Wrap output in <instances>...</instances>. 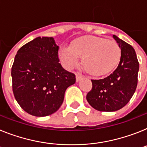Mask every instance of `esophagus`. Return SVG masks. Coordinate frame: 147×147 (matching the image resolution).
<instances>
[{"instance_id": "esophagus-1", "label": "esophagus", "mask_w": 147, "mask_h": 147, "mask_svg": "<svg viewBox=\"0 0 147 147\" xmlns=\"http://www.w3.org/2000/svg\"><path fill=\"white\" fill-rule=\"evenodd\" d=\"M83 78V75L81 74H76V82H79L80 80H82Z\"/></svg>"}]
</instances>
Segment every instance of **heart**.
I'll return each instance as SVG.
<instances>
[{"label": "heart", "instance_id": "heart-1", "mask_svg": "<svg viewBox=\"0 0 147 147\" xmlns=\"http://www.w3.org/2000/svg\"><path fill=\"white\" fill-rule=\"evenodd\" d=\"M65 67L71 68L80 62L92 75H102L109 72L117 65L121 56L119 45L114 40L101 37L86 36L74 40L70 47H61L59 52Z\"/></svg>", "mask_w": 147, "mask_h": 147}]
</instances>
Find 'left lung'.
Listing matches in <instances>:
<instances>
[{
    "mask_svg": "<svg viewBox=\"0 0 147 147\" xmlns=\"http://www.w3.org/2000/svg\"><path fill=\"white\" fill-rule=\"evenodd\" d=\"M121 50L120 62L106 78L91 80L92 89L87 94L88 103L97 111H115L129 102L138 85L139 62L131 45L113 35Z\"/></svg>",
    "mask_w": 147,
    "mask_h": 147,
    "instance_id": "1",
    "label": "left lung"
}]
</instances>
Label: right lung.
<instances>
[{
    "label": "right lung",
    "instance_id": "obj_1",
    "mask_svg": "<svg viewBox=\"0 0 147 147\" xmlns=\"http://www.w3.org/2000/svg\"><path fill=\"white\" fill-rule=\"evenodd\" d=\"M59 46L53 37H38L18 51L12 67V91L18 103L33 116L56 112L65 92L76 82L74 74L59 62Z\"/></svg>",
    "mask_w": 147,
    "mask_h": 147
}]
</instances>
